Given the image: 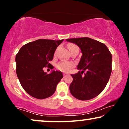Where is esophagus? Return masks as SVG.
<instances>
[{"instance_id": "obj_1", "label": "esophagus", "mask_w": 129, "mask_h": 129, "mask_svg": "<svg viewBox=\"0 0 129 129\" xmlns=\"http://www.w3.org/2000/svg\"><path fill=\"white\" fill-rule=\"evenodd\" d=\"M67 76H68V75H67V74H65V73L63 74V77H64H64H66Z\"/></svg>"}]
</instances>
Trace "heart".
<instances>
[{
	"label": "heart",
	"mask_w": 129,
	"mask_h": 129,
	"mask_svg": "<svg viewBox=\"0 0 129 129\" xmlns=\"http://www.w3.org/2000/svg\"><path fill=\"white\" fill-rule=\"evenodd\" d=\"M77 47V46H76L74 44H69L68 45V49L69 51L72 50V49H73L74 47ZM74 64L72 62H69V61H61L57 63V68L60 71L63 72H70L72 70V69L73 68Z\"/></svg>",
	"instance_id": "b5f03b06"
}]
</instances>
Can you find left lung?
<instances>
[{
  "label": "left lung",
  "instance_id": "obj_1",
  "mask_svg": "<svg viewBox=\"0 0 129 129\" xmlns=\"http://www.w3.org/2000/svg\"><path fill=\"white\" fill-rule=\"evenodd\" d=\"M80 47L82 53L77 65L80 70L71 75V94L80 100L98 96L106 86L112 73V54L105 44L89 38L66 39ZM85 71L86 73L82 74Z\"/></svg>",
  "mask_w": 129,
  "mask_h": 129
}]
</instances>
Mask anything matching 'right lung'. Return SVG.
<instances>
[{
  "mask_svg": "<svg viewBox=\"0 0 129 129\" xmlns=\"http://www.w3.org/2000/svg\"><path fill=\"white\" fill-rule=\"evenodd\" d=\"M63 39H39L21 47L16 56V74L23 89L29 95L44 99L53 94L56 86L63 78L62 73L53 70L50 74L44 68L54 67L50 61L56 48Z\"/></svg>",
  "mask_w": 129,
  "mask_h": 129,
  "instance_id": "obj_1",
  "label": "right lung"
}]
</instances>
